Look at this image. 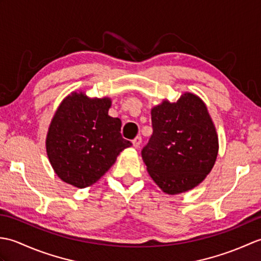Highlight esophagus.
Listing matches in <instances>:
<instances>
[{"label":"esophagus","mask_w":261,"mask_h":261,"mask_svg":"<svg viewBox=\"0 0 261 261\" xmlns=\"http://www.w3.org/2000/svg\"><path fill=\"white\" fill-rule=\"evenodd\" d=\"M141 142H142V139H141V137L139 136V137H136L134 140H132V145H134V147H136V148H138V147H140V145H141Z\"/></svg>","instance_id":"obj_1"}]
</instances>
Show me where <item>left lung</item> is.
<instances>
[{
	"mask_svg": "<svg viewBox=\"0 0 261 261\" xmlns=\"http://www.w3.org/2000/svg\"><path fill=\"white\" fill-rule=\"evenodd\" d=\"M152 136L142 149L148 174L168 195L193 190L215 164L219 138L206 105L190 92L151 109Z\"/></svg>",
	"mask_w": 261,
	"mask_h": 261,
	"instance_id": "1",
	"label": "left lung"
}]
</instances>
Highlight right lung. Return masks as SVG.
<instances>
[{"instance_id": "obj_1", "label": "right lung", "mask_w": 261, "mask_h": 261, "mask_svg": "<svg viewBox=\"0 0 261 261\" xmlns=\"http://www.w3.org/2000/svg\"><path fill=\"white\" fill-rule=\"evenodd\" d=\"M110 97L71 92L55 112L46 138L47 156L60 179L77 188L96 182L122 150L132 146L121 136V120L109 115Z\"/></svg>"}]
</instances>
